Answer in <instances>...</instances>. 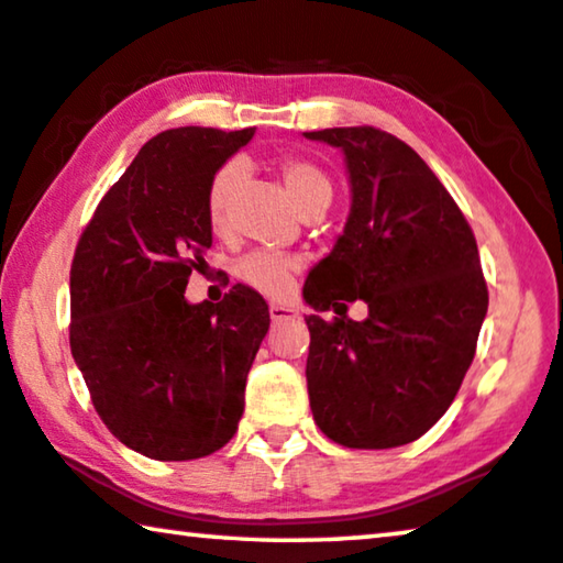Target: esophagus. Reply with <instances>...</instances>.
<instances>
[{
    "label": "esophagus",
    "mask_w": 563,
    "mask_h": 563,
    "mask_svg": "<svg viewBox=\"0 0 563 563\" xmlns=\"http://www.w3.org/2000/svg\"><path fill=\"white\" fill-rule=\"evenodd\" d=\"M269 317H272V322H287V319H299V311L294 309V307L272 305L269 307Z\"/></svg>",
    "instance_id": "34e87169"
}]
</instances>
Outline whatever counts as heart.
I'll use <instances>...</instances> for the list:
<instances>
[{
    "mask_svg": "<svg viewBox=\"0 0 563 563\" xmlns=\"http://www.w3.org/2000/svg\"><path fill=\"white\" fill-rule=\"evenodd\" d=\"M279 178L291 203L301 211L311 201V198L330 194L332 184L324 176V170H319L314 163L301 161V158H284L279 163ZM241 170L236 163H227V166L216 170L211 178L209 194H206V216H209V227L213 233H223L229 229V213L233 191H236ZM301 262L294 256L272 254V252H254L244 256L236 266L239 279L249 284V287L266 294V297H284L291 289V276L299 272Z\"/></svg>",
    "mask_w": 563,
    "mask_h": 563,
    "instance_id": "obj_1",
    "label": "heart"
}]
</instances>
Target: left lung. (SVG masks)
Returning <instances> with one entry per match:
<instances>
[{
    "instance_id": "8db88e82",
    "label": "left lung",
    "mask_w": 563,
    "mask_h": 563,
    "mask_svg": "<svg viewBox=\"0 0 563 563\" xmlns=\"http://www.w3.org/2000/svg\"><path fill=\"white\" fill-rule=\"evenodd\" d=\"M340 148L350 216L309 272L307 387L319 430L344 448L418 440L451 408L488 311L475 236L428 163L377 128L305 133ZM362 298L354 323L344 300ZM334 308L332 323L318 314Z\"/></svg>"
}]
</instances>
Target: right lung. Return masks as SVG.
<instances>
[{
  "label": "right lung",
  "instance_id": "add662e5",
  "mask_svg": "<svg viewBox=\"0 0 563 563\" xmlns=\"http://www.w3.org/2000/svg\"><path fill=\"white\" fill-rule=\"evenodd\" d=\"M254 128H173L137 151L75 249L70 350L120 443L153 461H194L229 443L269 307L236 284L219 305L186 299L213 244L211 178Z\"/></svg>",
  "mask_w": 563,
  "mask_h": 563
}]
</instances>
